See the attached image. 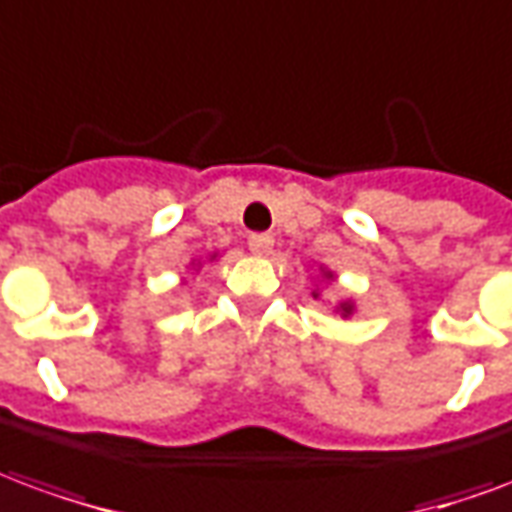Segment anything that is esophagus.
I'll return each mask as SVG.
<instances>
[{
  "mask_svg": "<svg viewBox=\"0 0 512 512\" xmlns=\"http://www.w3.org/2000/svg\"><path fill=\"white\" fill-rule=\"evenodd\" d=\"M246 244H249V249H252L255 255H268V252H271V246H274V238H271L268 233H252Z\"/></svg>",
  "mask_w": 512,
  "mask_h": 512,
  "instance_id": "34e87169",
  "label": "esophagus"
}]
</instances>
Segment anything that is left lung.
<instances>
[{
  "label": "left lung",
  "mask_w": 512,
  "mask_h": 512,
  "mask_svg": "<svg viewBox=\"0 0 512 512\" xmlns=\"http://www.w3.org/2000/svg\"><path fill=\"white\" fill-rule=\"evenodd\" d=\"M326 277H332V274H326ZM312 296L318 299V293H312ZM351 312H354V304H348V301H343V304H340V315H343V318H348Z\"/></svg>",
  "instance_id": "obj_1"
}]
</instances>
